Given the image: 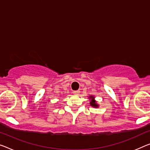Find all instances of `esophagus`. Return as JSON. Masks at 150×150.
Instances as JSON below:
<instances>
[{
    "label": "esophagus",
    "mask_w": 150,
    "mask_h": 150,
    "mask_svg": "<svg viewBox=\"0 0 150 150\" xmlns=\"http://www.w3.org/2000/svg\"><path fill=\"white\" fill-rule=\"evenodd\" d=\"M80 93V91H73V94H74V95H78Z\"/></svg>",
    "instance_id": "34e87169"
}]
</instances>
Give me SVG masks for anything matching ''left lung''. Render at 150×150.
Returning a JSON list of instances; mask_svg holds the SVG:
<instances>
[{
    "label": "left lung",
    "instance_id": "obj_1",
    "mask_svg": "<svg viewBox=\"0 0 150 150\" xmlns=\"http://www.w3.org/2000/svg\"><path fill=\"white\" fill-rule=\"evenodd\" d=\"M91 98L92 99L91 101V105L94 107H97L98 105L96 103V101L94 100V98L93 97V96H91Z\"/></svg>",
    "mask_w": 150,
    "mask_h": 150
}]
</instances>
